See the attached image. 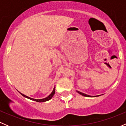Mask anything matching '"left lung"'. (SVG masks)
I'll use <instances>...</instances> for the list:
<instances>
[{"mask_svg":"<svg viewBox=\"0 0 126 126\" xmlns=\"http://www.w3.org/2000/svg\"><path fill=\"white\" fill-rule=\"evenodd\" d=\"M77 92H78L79 94H80V95H83V96H86V97H92V96H90V95H86V94H85L82 93V92H79V91H77ZM98 96H99V95H98Z\"/></svg>","mask_w":126,"mask_h":126,"instance_id":"8db88e82","label":"left lung"}]
</instances>
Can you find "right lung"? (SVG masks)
<instances>
[{
	"instance_id": "1",
	"label": "right lung",
	"mask_w": 126,
	"mask_h": 126,
	"mask_svg": "<svg viewBox=\"0 0 126 126\" xmlns=\"http://www.w3.org/2000/svg\"><path fill=\"white\" fill-rule=\"evenodd\" d=\"M20 94H21L22 95V96H25V97L27 98H28V99H31V100L35 101H36V102H45V101H47L50 100V99H51L52 97H53V95H54V94H55V88H54V89H53V92H51V94H50V95H49L48 96H47V98H44V99H33V98H31L28 97V96H26V95H25L22 94H21V93H20Z\"/></svg>"
}]
</instances>
